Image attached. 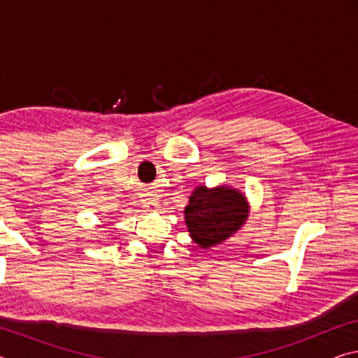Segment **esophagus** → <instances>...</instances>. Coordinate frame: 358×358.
<instances>
[{"instance_id":"obj_1","label":"esophagus","mask_w":358,"mask_h":358,"mask_svg":"<svg viewBox=\"0 0 358 358\" xmlns=\"http://www.w3.org/2000/svg\"><path fill=\"white\" fill-rule=\"evenodd\" d=\"M157 205H159V202H157V199H155V197L143 199V207H147L151 211H155L157 208Z\"/></svg>"}]
</instances>
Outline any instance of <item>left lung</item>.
<instances>
[{"instance_id":"left-lung-1","label":"left lung","mask_w":358,"mask_h":358,"mask_svg":"<svg viewBox=\"0 0 358 358\" xmlns=\"http://www.w3.org/2000/svg\"><path fill=\"white\" fill-rule=\"evenodd\" d=\"M191 237L202 248H210L229 238L243 226L248 217L245 196L230 187L207 189L197 187L185 210Z\"/></svg>"}]
</instances>
